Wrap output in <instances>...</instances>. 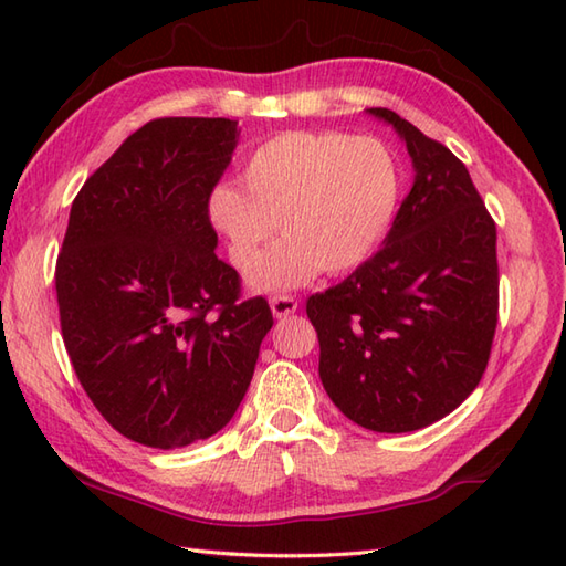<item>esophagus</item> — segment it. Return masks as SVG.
Instances as JSON below:
<instances>
[{
    "label": "esophagus",
    "instance_id": "34e87169",
    "mask_svg": "<svg viewBox=\"0 0 566 566\" xmlns=\"http://www.w3.org/2000/svg\"><path fill=\"white\" fill-rule=\"evenodd\" d=\"M270 308H272V314H274L276 318H286V316L296 314V311H298V302H296L294 296L276 294V296L270 298Z\"/></svg>",
    "mask_w": 566,
    "mask_h": 566
}]
</instances>
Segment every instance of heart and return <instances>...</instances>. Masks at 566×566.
<instances>
[{"instance_id": "obj_1", "label": "heart", "mask_w": 566, "mask_h": 566, "mask_svg": "<svg viewBox=\"0 0 566 566\" xmlns=\"http://www.w3.org/2000/svg\"><path fill=\"white\" fill-rule=\"evenodd\" d=\"M240 185L209 197L211 223L249 268L276 222L287 238L250 269L260 292H282L367 262L401 201V167L387 143L345 130H286L252 150Z\"/></svg>"}]
</instances>
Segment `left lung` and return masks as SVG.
Returning a JSON list of instances; mask_svg holds the SVG:
<instances>
[{"instance_id": "obj_1", "label": "left lung", "mask_w": 566, "mask_h": 566, "mask_svg": "<svg viewBox=\"0 0 566 566\" xmlns=\"http://www.w3.org/2000/svg\"><path fill=\"white\" fill-rule=\"evenodd\" d=\"M413 187L384 245L306 314L331 401L375 432H411L452 413L482 381L499 323L496 223L460 158L389 109Z\"/></svg>"}]
</instances>
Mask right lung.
<instances>
[{
  "instance_id": "right-lung-1",
  "label": "right lung",
  "mask_w": 566,
  "mask_h": 566,
  "mask_svg": "<svg viewBox=\"0 0 566 566\" xmlns=\"http://www.w3.org/2000/svg\"><path fill=\"white\" fill-rule=\"evenodd\" d=\"M238 136L231 118H155L72 201L55 262L65 350L106 423L148 448L219 432L274 323L213 250L209 197Z\"/></svg>"
}]
</instances>
